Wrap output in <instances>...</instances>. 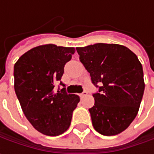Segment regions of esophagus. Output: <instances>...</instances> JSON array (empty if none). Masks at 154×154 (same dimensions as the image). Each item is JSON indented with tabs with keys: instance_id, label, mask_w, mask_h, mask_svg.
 I'll return each instance as SVG.
<instances>
[{
	"instance_id": "esophagus-1",
	"label": "esophagus",
	"mask_w": 154,
	"mask_h": 154,
	"mask_svg": "<svg viewBox=\"0 0 154 154\" xmlns=\"http://www.w3.org/2000/svg\"><path fill=\"white\" fill-rule=\"evenodd\" d=\"M86 95H87V92H86V91H84V92H82V93H80V98H83V97H85Z\"/></svg>"
}]
</instances>
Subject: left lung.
Here are the masks:
<instances>
[{
  "label": "left lung",
  "instance_id": "8db88e82",
  "mask_svg": "<svg viewBox=\"0 0 154 154\" xmlns=\"http://www.w3.org/2000/svg\"><path fill=\"white\" fill-rule=\"evenodd\" d=\"M76 51L92 84L98 87L93 94L94 105L89 109L92 126L103 135L122 133L135 118L144 93L143 69L138 57L116 44L99 43Z\"/></svg>",
  "mask_w": 154,
  "mask_h": 154
}]
</instances>
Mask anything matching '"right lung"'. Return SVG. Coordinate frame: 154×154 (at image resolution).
Listing matches in <instances>:
<instances>
[{"label":"right lung","mask_w":154,"mask_h":154,"mask_svg":"<svg viewBox=\"0 0 154 154\" xmlns=\"http://www.w3.org/2000/svg\"><path fill=\"white\" fill-rule=\"evenodd\" d=\"M75 52L73 47L45 45L26 52L14 64V90L22 110L35 129L56 136L67 131L80 97L63 87L55 92L64 66Z\"/></svg>","instance_id":"obj_1"}]
</instances>
